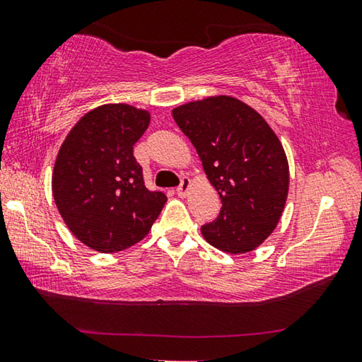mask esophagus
I'll list each match as a JSON object with an SVG mask.
<instances>
[{"instance_id":"1","label":"esophagus","mask_w":362,"mask_h":362,"mask_svg":"<svg viewBox=\"0 0 362 362\" xmlns=\"http://www.w3.org/2000/svg\"><path fill=\"white\" fill-rule=\"evenodd\" d=\"M188 190H190V179H188V177H182L180 185L177 187V190H175L177 195H179V197H187Z\"/></svg>"}]
</instances>
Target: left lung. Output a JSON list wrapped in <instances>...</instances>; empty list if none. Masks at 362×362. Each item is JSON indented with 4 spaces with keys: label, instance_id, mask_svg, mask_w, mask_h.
<instances>
[{
    "label": "left lung",
    "instance_id": "obj_1",
    "mask_svg": "<svg viewBox=\"0 0 362 362\" xmlns=\"http://www.w3.org/2000/svg\"><path fill=\"white\" fill-rule=\"evenodd\" d=\"M218 190L219 216L202 226L216 249L245 253L276 228L289 187L284 149L260 113L234 97L190 102L172 112Z\"/></svg>",
    "mask_w": 362,
    "mask_h": 362
}]
</instances>
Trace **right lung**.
Masks as SVG:
<instances>
[{
  "label": "right lung",
  "mask_w": 362,
  "mask_h": 362,
  "mask_svg": "<svg viewBox=\"0 0 362 362\" xmlns=\"http://www.w3.org/2000/svg\"><path fill=\"white\" fill-rule=\"evenodd\" d=\"M149 113L112 104L86 113L62 144L53 169V198L69 230L102 253L143 239L163 211L164 192L144 185L133 146Z\"/></svg>",
  "instance_id": "right-lung-1"
}]
</instances>
